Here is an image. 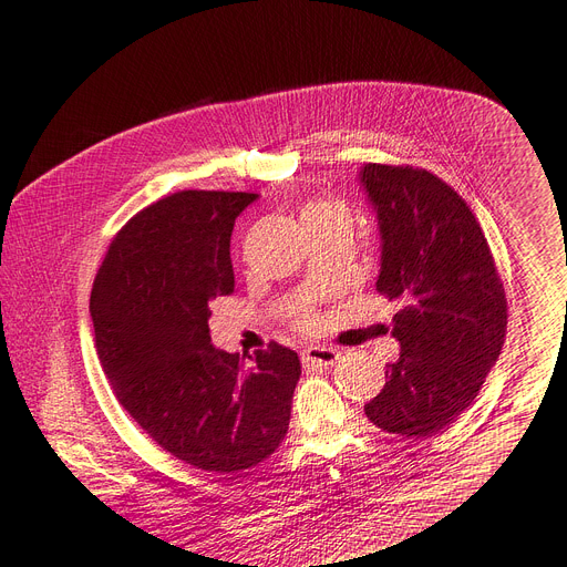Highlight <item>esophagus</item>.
<instances>
[{
    "label": "esophagus",
    "mask_w": 567,
    "mask_h": 567,
    "mask_svg": "<svg viewBox=\"0 0 567 567\" xmlns=\"http://www.w3.org/2000/svg\"><path fill=\"white\" fill-rule=\"evenodd\" d=\"M339 360V353L328 347H310L303 351V362L308 367H332Z\"/></svg>",
    "instance_id": "obj_1"
}]
</instances>
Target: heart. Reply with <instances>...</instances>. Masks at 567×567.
<instances>
[{"label": "heart", "mask_w": 567, "mask_h": 567, "mask_svg": "<svg viewBox=\"0 0 567 567\" xmlns=\"http://www.w3.org/2000/svg\"><path fill=\"white\" fill-rule=\"evenodd\" d=\"M337 214H347L344 207L332 200H315L303 209V223L315 220V218H323V216H337Z\"/></svg>", "instance_id": "1"}]
</instances>
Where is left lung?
<instances>
[{
  "instance_id": "left-lung-1",
  "label": "left lung",
  "mask_w": 567,
  "mask_h": 567,
  "mask_svg": "<svg viewBox=\"0 0 567 567\" xmlns=\"http://www.w3.org/2000/svg\"><path fill=\"white\" fill-rule=\"evenodd\" d=\"M360 182L383 239L375 289L401 303V355L364 412L388 433L431 437L472 405L502 353L504 282L476 216L437 175L364 164Z\"/></svg>"
}]
</instances>
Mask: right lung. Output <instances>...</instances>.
Here are the masks:
<instances>
[{"label":"right lung","instance_id":"1","mask_svg":"<svg viewBox=\"0 0 567 567\" xmlns=\"http://www.w3.org/2000/svg\"><path fill=\"white\" fill-rule=\"evenodd\" d=\"M244 192H177L113 237L91 291L95 349L130 417L164 451L209 474L269 458L287 435L300 360L276 342L248 355L212 347V303L235 291Z\"/></svg>","mask_w":567,"mask_h":567}]
</instances>
